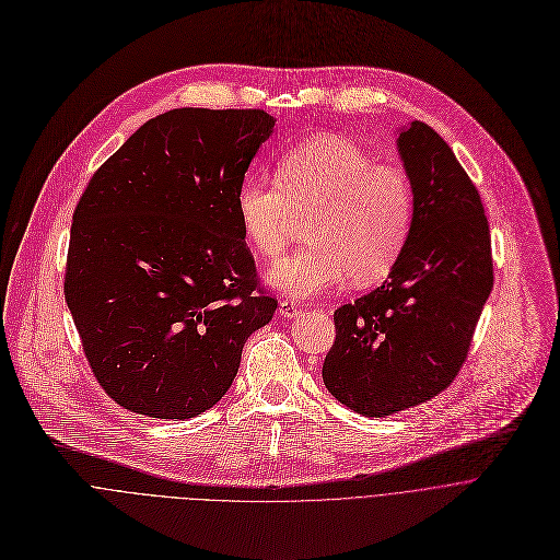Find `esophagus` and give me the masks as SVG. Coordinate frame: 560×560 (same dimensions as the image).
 <instances>
[{
  "label": "esophagus",
  "instance_id": "1",
  "mask_svg": "<svg viewBox=\"0 0 560 560\" xmlns=\"http://www.w3.org/2000/svg\"><path fill=\"white\" fill-rule=\"evenodd\" d=\"M301 312H303V307H301L299 303H294V301H288V299H283V301L279 303V314H281V316L294 318V316H299Z\"/></svg>",
  "mask_w": 560,
  "mask_h": 560
}]
</instances>
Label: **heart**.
Segmentation results:
<instances>
[{
  "label": "heart",
  "instance_id": "obj_1",
  "mask_svg": "<svg viewBox=\"0 0 560 560\" xmlns=\"http://www.w3.org/2000/svg\"><path fill=\"white\" fill-rule=\"evenodd\" d=\"M234 208L246 242L266 259L288 248L294 217L310 214L305 242L270 268L268 281L294 299L341 285L383 281L401 259L415 221V190L404 168L376 164L343 137H316L288 150L277 182L246 177Z\"/></svg>",
  "mask_w": 560,
  "mask_h": 560
}]
</instances>
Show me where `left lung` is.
I'll list each match as a JSON object with an SVG mask.
<instances>
[{"mask_svg": "<svg viewBox=\"0 0 560 560\" xmlns=\"http://www.w3.org/2000/svg\"><path fill=\"white\" fill-rule=\"evenodd\" d=\"M415 190L408 246L381 288L335 312L324 383L346 408L389 417L441 394L467 359L494 285L492 238L476 186L423 121L398 132Z\"/></svg>", "mask_w": 560, "mask_h": 560, "instance_id": "left-lung-1", "label": "left lung"}]
</instances>
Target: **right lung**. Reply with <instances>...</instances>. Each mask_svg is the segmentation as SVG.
Here are the masks:
<instances>
[{"label":"right lung","mask_w":560,"mask_h":560,"mask_svg":"<svg viewBox=\"0 0 560 560\" xmlns=\"http://www.w3.org/2000/svg\"><path fill=\"white\" fill-rule=\"evenodd\" d=\"M264 110L175 108L145 121L79 199L63 294L121 408L192 419L232 385L277 299L257 281L234 197L272 135Z\"/></svg>","instance_id":"1"}]
</instances>
